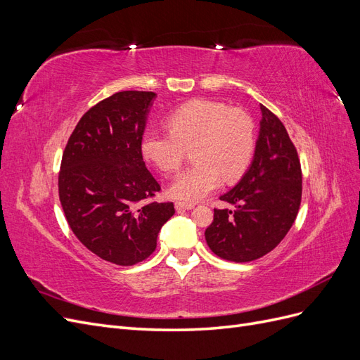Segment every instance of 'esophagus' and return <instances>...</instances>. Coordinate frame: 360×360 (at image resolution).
<instances>
[{
	"instance_id": "34e87169",
	"label": "esophagus",
	"mask_w": 360,
	"mask_h": 360,
	"mask_svg": "<svg viewBox=\"0 0 360 360\" xmlns=\"http://www.w3.org/2000/svg\"><path fill=\"white\" fill-rule=\"evenodd\" d=\"M193 207H195V204H192V202H183V201L176 202L177 210H191V209H193Z\"/></svg>"
}]
</instances>
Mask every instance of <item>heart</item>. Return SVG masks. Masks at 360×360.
I'll list each match as a JSON object with an SVG mask.
<instances>
[{"mask_svg":"<svg viewBox=\"0 0 360 360\" xmlns=\"http://www.w3.org/2000/svg\"><path fill=\"white\" fill-rule=\"evenodd\" d=\"M169 132L148 130L141 153L163 174L177 172L186 150L195 165L172 181L174 198L198 201L219 186L222 177L234 180L248 169L255 150V123L245 110L212 99H193L168 117Z\"/></svg>","mask_w":360,"mask_h":360,"instance_id":"heart-1","label":"heart"}]
</instances>
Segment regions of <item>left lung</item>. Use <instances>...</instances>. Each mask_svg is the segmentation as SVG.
<instances>
[{
	"label": "left lung",
	"instance_id": "obj_1",
	"mask_svg": "<svg viewBox=\"0 0 360 360\" xmlns=\"http://www.w3.org/2000/svg\"><path fill=\"white\" fill-rule=\"evenodd\" d=\"M261 129L252 165L221 200L234 205L214 209L205 230L213 252L248 263L275 249L296 219L302 201V168L285 126L261 105Z\"/></svg>",
	"mask_w": 360,
	"mask_h": 360
}]
</instances>
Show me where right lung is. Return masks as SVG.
Wrapping results in <instances>:
<instances>
[{"mask_svg": "<svg viewBox=\"0 0 360 360\" xmlns=\"http://www.w3.org/2000/svg\"><path fill=\"white\" fill-rule=\"evenodd\" d=\"M153 91H120L96 103L63 151L58 195L78 240L117 266H134L156 249L162 225L176 213L155 201L160 184L141 153Z\"/></svg>", "mask_w": 360, "mask_h": 360, "instance_id": "obj_1", "label": "right lung"}]
</instances>
